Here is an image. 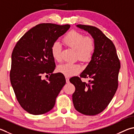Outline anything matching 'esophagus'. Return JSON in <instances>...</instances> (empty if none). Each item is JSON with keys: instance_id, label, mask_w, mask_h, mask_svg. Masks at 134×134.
Here are the masks:
<instances>
[{"instance_id": "34e87169", "label": "esophagus", "mask_w": 134, "mask_h": 134, "mask_svg": "<svg viewBox=\"0 0 134 134\" xmlns=\"http://www.w3.org/2000/svg\"><path fill=\"white\" fill-rule=\"evenodd\" d=\"M65 80H66V82H67V83H69V82H70V81H69V77H65Z\"/></svg>"}]
</instances>
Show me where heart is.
Segmentation results:
<instances>
[{
  "instance_id": "1",
  "label": "heart",
  "mask_w": 134,
  "mask_h": 134,
  "mask_svg": "<svg viewBox=\"0 0 134 134\" xmlns=\"http://www.w3.org/2000/svg\"><path fill=\"white\" fill-rule=\"evenodd\" d=\"M63 42L67 47L75 50V57L83 62H88L95 52V42L91 36H86L80 31H70L63 38ZM52 55L55 60H62V46L59 42H54L51 48ZM82 66L78 63H66L58 65L57 71L66 77L77 75L81 71Z\"/></svg>"
}]
</instances>
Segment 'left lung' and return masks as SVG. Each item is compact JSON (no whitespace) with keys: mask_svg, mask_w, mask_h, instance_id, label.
I'll list each match as a JSON object with an SVG mask.
<instances>
[{"mask_svg":"<svg viewBox=\"0 0 134 134\" xmlns=\"http://www.w3.org/2000/svg\"><path fill=\"white\" fill-rule=\"evenodd\" d=\"M93 37L96 48L91 60L80 77L70 79L75 90L72 102L77 111L87 115H95L103 111L110 103L118 86L121 67L113 42L96 27L78 25ZM81 77L90 79L88 83Z\"/></svg>","mask_w":134,"mask_h":134,"instance_id":"1","label":"left lung"}]
</instances>
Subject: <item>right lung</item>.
<instances>
[{
    "instance_id": "obj_1",
    "label": "right lung",
    "mask_w": 134,
    "mask_h": 134,
    "mask_svg": "<svg viewBox=\"0 0 134 134\" xmlns=\"http://www.w3.org/2000/svg\"><path fill=\"white\" fill-rule=\"evenodd\" d=\"M70 25L41 23L30 29L17 42L12 54L10 79L21 107L29 114L50 111L65 84L64 75L53 74L55 67L51 48ZM50 75L47 79L42 75Z\"/></svg>"
}]
</instances>
